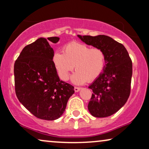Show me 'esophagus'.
I'll list each match as a JSON object with an SVG mask.
<instances>
[{
    "label": "esophagus",
    "instance_id": "34e87169",
    "mask_svg": "<svg viewBox=\"0 0 149 149\" xmlns=\"http://www.w3.org/2000/svg\"><path fill=\"white\" fill-rule=\"evenodd\" d=\"M81 87H74V91L75 92H78V91H79L81 90Z\"/></svg>",
    "mask_w": 149,
    "mask_h": 149
}]
</instances>
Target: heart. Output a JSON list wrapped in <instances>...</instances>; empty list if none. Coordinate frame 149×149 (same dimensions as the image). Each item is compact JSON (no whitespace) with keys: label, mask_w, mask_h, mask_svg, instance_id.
Returning a JSON list of instances; mask_svg holds the SVG:
<instances>
[{"label":"heart","mask_w":149,"mask_h":149,"mask_svg":"<svg viewBox=\"0 0 149 149\" xmlns=\"http://www.w3.org/2000/svg\"><path fill=\"white\" fill-rule=\"evenodd\" d=\"M52 62L63 81L68 80L74 67L77 71L71 77V81L80 85L100 76L104 69L106 55L100 48H91L87 45L71 42L63 47V53L55 52Z\"/></svg>","instance_id":"obj_1"}]
</instances>
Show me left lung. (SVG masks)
<instances>
[{
  "mask_svg": "<svg viewBox=\"0 0 149 149\" xmlns=\"http://www.w3.org/2000/svg\"><path fill=\"white\" fill-rule=\"evenodd\" d=\"M85 44L105 53L103 72L89 86L93 91L88 110L95 117H109L127 102L130 93L132 62L123 45L106 35L77 36Z\"/></svg>",
  "mask_w": 149,
  "mask_h": 149,
  "instance_id": "left-lung-1",
  "label": "left lung"
}]
</instances>
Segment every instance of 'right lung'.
<instances>
[{"label": "right lung", "instance_id": "obj_1", "mask_svg": "<svg viewBox=\"0 0 149 149\" xmlns=\"http://www.w3.org/2000/svg\"><path fill=\"white\" fill-rule=\"evenodd\" d=\"M40 37L22 49L14 64L15 93L26 109L38 119L53 121L63 115L74 87L61 81L52 62L54 51Z\"/></svg>", "mask_w": 149, "mask_h": 149}]
</instances>
